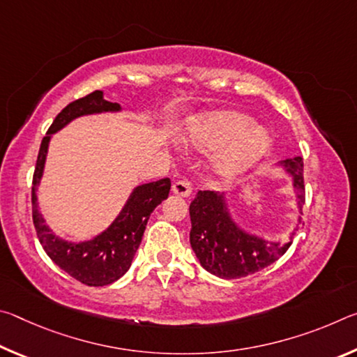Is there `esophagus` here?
<instances>
[{"instance_id": "1", "label": "esophagus", "mask_w": 357, "mask_h": 357, "mask_svg": "<svg viewBox=\"0 0 357 357\" xmlns=\"http://www.w3.org/2000/svg\"><path fill=\"white\" fill-rule=\"evenodd\" d=\"M173 193H176L179 197H189L192 193V184L190 181L183 179V181H176L173 184Z\"/></svg>"}]
</instances>
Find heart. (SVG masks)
Here are the masks:
<instances>
[{
  "label": "heart",
  "instance_id": "1",
  "mask_svg": "<svg viewBox=\"0 0 357 357\" xmlns=\"http://www.w3.org/2000/svg\"><path fill=\"white\" fill-rule=\"evenodd\" d=\"M187 140L198 149L217 151L215 172L233 178L252 168L269 148V135L263 128L252 126L250 119L236 112H215L193 119Z\"/></svg>",
  "mask_w": 357,
  "mask_h": 357
}]
</instances>
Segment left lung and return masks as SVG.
I'll return each instance as SVG.
<instances>
[{"instance_id":"8db88e82","label":"left lung","mask_w":357,"mask_h":357,"mask_svg":"<svg viewBox=\"0 0 357 357\" xmlns=\"http://www.w3.org/2000/svg\"><path fill=\"white\" fill-rule=\"evenodd\" d=\"M283 167L293 174V187L302 209L305 202L302 157L285 160ZM189 211L192 249L203 268L220 279H241L255 274L277 261L291 245V241L285 244L266 243L243 231L229 217L223 197L214 192H198Z\"/></svg>"}]
</instances>
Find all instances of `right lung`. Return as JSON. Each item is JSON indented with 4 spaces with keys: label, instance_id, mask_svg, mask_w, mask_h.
I'll use <instances>...</instances> for the list:
<instances>
[{
    "label": "right lung",
    "instance_id": "right-lung-1",
    "mask_svg": "<svg viewBox=\"0 0 357 357\" xmlns=\"http://www.w3.org/2000/svg\"><path fill=\"white\" fill-rule=\"evenodd\" d=\"M118 110H121V107L105 100L102 91H94L82 99L70 102L58 113L47 132V137L42 138L33 174V223L40 244L53 263L58 264L64 273L74 277L75 280L88 287L110 285L128 273L138 245L142 243L149 215L155 206H159L168 197L172 181L164 178L155 183L138 185L112 225L99 236L80 244L63 241L55 236L52 229L45 225V220L42 219L38 209L36 189L42 178V172H44L48 142H50L52 134H55L66 124H69L72 119L83 116V114Z\"/></svg>",
    "mask_w": 357,
    "mask_h": 357
}]
</instances>
